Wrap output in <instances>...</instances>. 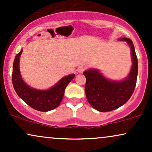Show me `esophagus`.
<instances>
[{
  "label": "esophagus",
  "mask_w": 152,
  "mask_h": 152,
  "mask_svg": "<svg viewBox=\"0 0 152 152\" xmlns=\"http://www.w3.org/2000/svg\"><path fill=\"white\" fill-rule=\"evenodd\" d=\"M85 69H86V68L84 67V66H80L78 68V73H80V74H82V73L83 72V71H85Z\"/></svg>",
  "instance_id": "34e87169"
}]
</instances>
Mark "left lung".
Listing matches in <instances>:
<instances>
[{"label": "left lung", "instance_id": "8db88e82", "mask_svg": "<svg viewBox=\"0 0 152 152\" xmlns=\"http://www.w3.org/2000/svg\"><path fill=\"white\" fill-rule=\"evenodd\" d=\"M119 41H126L130 46L132 66L128 76L121 81L106 78L98 69L85 71L86 78V99L92 107L102 112L113 111L126 104L132 96L137 83L138 60L132 40L121 38Z\"/></svg>", "mask_w": 152, "mask_h": 152}]
</instances>
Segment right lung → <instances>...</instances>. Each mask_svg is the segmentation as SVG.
Segmentation results:
<instances>
[{"label": "right lung", "instance_id": "add662e5", "mask_svg": "<svg viewBox=\"0 0 152 152\" xmlns=\"http://www.w3.org/2000/svg\"><path fill=\"white\" fill-rule=\"evenodd\" d=\"M22 52L23 49L15 56L13 66L12 82L15 92L28 105L37 111H48L56 109L61 102L66 87L74 78L75 74L64 76L53 86L47 90L31 88L23 81L19 69Z\"/></svg>", "mask_w": 152, "mask_h": 152}]
</instances>
